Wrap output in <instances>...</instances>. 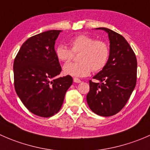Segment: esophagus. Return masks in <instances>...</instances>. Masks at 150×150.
Instances as JSON below:
<instances>
[{
    "mask_svg": "<svg viewBox=\"0 0 150 150\" xmlns=\"http://www.w3.org/2000/svg\"><path fill=\"white\" fill-rule=\"evenodd\" d=\"M73 81L75 83H81V81L79 79V78H73Z\"/></svg>",
    "mask_w": 150,
    "mask_h": 150,
    "instance_id": "obj_1",
    "label": "esophagus"
}]
</instances>
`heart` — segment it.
Masks as SVG:
<instances>
[{
    "instance_id": "b5f03b06",
    "label": "heart",
    "mask_w": 150,
    "mask_h": 150,
    "mask_svg": "<svg viewBox=\"0 0 150 150\" xmlns=\"http://www.w3.org/2000/svg\"><path fill=\"white\" fill-rule=\"evenodd\" d=\"M70 49L64 45L56 48L57 58L62 62H69L74 54H78V63H67L63 67L65 75L74 77L87 76L91 71L99 72L107 64L110 57V48L103 40H96L91 36L79 35L68 42Z\"/></svg>"
}]
</instances>
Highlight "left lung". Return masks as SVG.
Wrapping results in <instances>:
<instances>
[{
    "label": "left lung",
    "mask_w": 150,
    "mask_h": 150,
    "mask_svg": "<svg viewBox=\"0 0 150 150\" xmlns=\"http://www.w3.org/2000/svg\"><path fill=\"white\" fill-rule=\"evenodd\" d=\"M108 33L110 57L105 67L98 72L86 96L91 110L104 117L120 112L129 99L137 83V61L134 51L121 35L108 28H99Z\"/></svg>",
    "instance_id": "1"
}]
</instances>
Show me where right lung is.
<instances>
[{"instance_id":"1","label":"right lung","mask_w":150,"mask_h":150,"mask_svg":"<svg viewBox=\"0 0 150 150\" xmlns=\"http://www.w3.org/2000/svg\"><path fill=\"white\" fill-rule=\"evenodd\" d=\"M62 30H48L28 38L13 62L14 88L30 112L49 117L61 109L67 89L72 83L70 75L59 78L62 71L54 49Z\"/></svg>"}]
</instances>
